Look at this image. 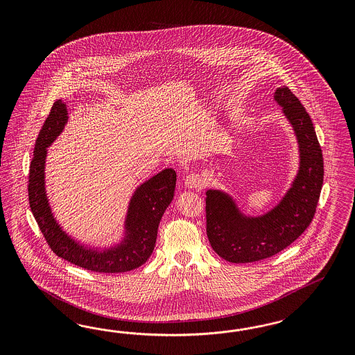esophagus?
Segmentation results:
<instances>
[{
    "label": "esophagus",
    "instance_id": "34e87169",
    "mask_svg": "<svg viewBox=\"0 0 355 355\" xmlns=\"http://www.w3.org/2000/svg\"><path fill=\"white\" fill-rule=\"evenodd\" d=\"M184 186L187 189H203L205 186V178L200 175V174H196V173H191L189 175H186L184 178Z\"/></svg>",
    "mask_w": 355,
    "mask_h": 355
}]
</instances>
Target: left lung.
Here are the masks:
<instances>
[{
    "label": "left lung",
    "instance_id": "1",
    "mask_svg": "<svg viewBox=\"0 0 355 355\" xmlns=\"http://www.w3.org/2000/svg\"><path fill=\"white\" fill-rule=\"evenodd\" d=\"M275 100L298 140L300 171L279 205L258 217L243 215L230 195L207 191V236L216 254L230 263L259 261L288 248L311 224L320 198L324 162L311 119L288 87H279Z\"/></svg>",
    "mask_w": 355,
    "mask_h": 355
}]
</instances>
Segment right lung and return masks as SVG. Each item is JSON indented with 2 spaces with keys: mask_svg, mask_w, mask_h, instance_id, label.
Masks as SVG:
<instances>
[{
  "mask_svg": "<svg viewBox=\"0 0 355 355\" xmlns=\"http://www.w3.org/2000/svg\"><path fill=\"white\" fill-rule=\"evenodd\" d=\"M67 109L57 100L36 139L28 175V200L33 217L54 254L80 268L98 273H121L144 264L155 248L162 215L174 196L177 174L164 169L135 190L125 220V238L105 250L86 248L66 234L55 221L45 193L46 148L62 132Z\"/></svg>",
  "mask_w": 355,
  "mask_h": 355,
  "instance_id": "1",
  "label": "right lung"
}]
</instances>
